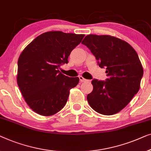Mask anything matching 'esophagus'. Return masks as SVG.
<instances>
[{"label": "esophagus", "instance_id": "34e87169", "mask_svg": "<svg viewBox=\"0 0 151 151\" xmlns=\"http://www.w3.org/2000/svg\"><path fill=\"white\" fill-rule=\"evenodd\" d=\"M78 78H79V80H80V81L81 82H86V81H87V79H86V78H84L82 76H78Z\"/></svg>", "mask_w": 151, "mask_h": 151}]
</instances>
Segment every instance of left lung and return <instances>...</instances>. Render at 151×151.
<instances>
[{
  "mask_svg": "<svg viewBox=\"0 0 151 151\" xmlns=\"http://www.w3.org/2000/svg\"><path fill=\"white\" fill-rule=\"evenodd\" d=\"M105 68V81L93 79L92 92L87 96L90 107L103 115L121 111L139 90L143 68L130 44L110 35H88L82 41Z\"/></svg>",
  "mask_w": 151,
  "mask_h": 151,
  "instance_id": "obj_1",
  "label": "left lung"
}]
</instances>
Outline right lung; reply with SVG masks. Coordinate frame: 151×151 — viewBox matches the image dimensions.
Masks as SVG:
<instances>
[{
	"label": "right lung",
	"mask_w": 151,
	"mask_h": 151,
	"mask_svg": "<svg viewBox=\"0 0 151 151\" xmlns=\"http://www.w3.org/2000/svg\"><path fill=\"white\" fill-rule=\"evenodd\" d=\"M85 35L49 31L34 39L20 54L17 82L23 97L40 115H54L63 109L70 90L77 86L78 77L60 73L61 65Z\"/></svg>",
	"instance_id": "right-lung-1"
}]
</instances>
